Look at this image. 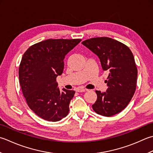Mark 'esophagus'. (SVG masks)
Listing matches in <instances>:
<instances>
[{"label":"esophagus","mask_w":153,"mask_h":153,"mask_svg":"<svg viewBox=\"0 0 153 153\" xmlns=\"http://www.w3.org/2000/svg\"><path fill=\"white\" fill-rule=\"evenodd\" d=\"M88 90V89H87L79 88H77L76 91H77V92H85V91H87Z\"/></svg>","instance_id":"obj_1"}]
</instances>
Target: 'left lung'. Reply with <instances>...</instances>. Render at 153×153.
Masks as SVG:
<instances>
[{"instance_id": "obj_1", "label": "left lung", "mask_w": 153, "mask_h": 153, "mask_svg": "<svg viewBox=\"0 0 153 153\" xmlns=\"http://www.w3.org/2000/svg\"><path fill=\"white\" fill-rule=\"evenodd\" d=\"M82 44L95 53L103 71L109 74L106 92L95 91L92 108L99 115L111 117L122 111L133 97L137 87V68L132 52L126 45L108 37H97Z\"/></svg>"}]
</instances>
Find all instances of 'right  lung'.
I'll use <instances>...</instances> for the list:
<instances>
[{
  "label": "right lung",
  "instance_id": "obj_1",
  "mask_svg": "<svg viewBox=\"0 0 153 153\" xmlns=\"http://www.w3.org/2000/svg\"><path fill=\"white\" fill-rule=\"evenodd\" d=\"M81 39H48L27 50L19 66V82L30 109L44 120L58 121L69 113L75 91L58 87L56 77L62 74L65 56Z\"/></svg>",
  "mask_w": 153,
  "mask_h": 153
}]
</instances>
